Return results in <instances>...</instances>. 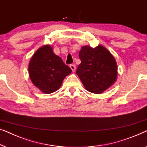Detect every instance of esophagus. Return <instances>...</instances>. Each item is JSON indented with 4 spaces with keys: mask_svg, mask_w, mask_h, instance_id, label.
<instances>
[{
    "mask_svg": "<svg viewBox=\"0 0 147 147\" xmlns=\"http://www.w3.org/2000/svg\"><path fill=\"white\" fill-rule=\"evenodd\" d=\"M70 67H71L72 71H73V72L75 71V69H76V66L75 65H70Z\"/></svg>",
    "mask_w": 147,
    "mask_h": 147,
    "instance_id": "esophagus-1",
    "label": "esophagus"
}]
</instances>
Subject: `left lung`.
<instances>
[{"instance_id":"obj_1","label":"left lung","mask_w":147,"mask_h":147,"mask_svg":"<svg viewBox=\"0 0 147 147\" xmlns=\"http://www.w3.org/2000/svg\"><path fill=\"white\" fill-rule=\"evenodd\" d=\"M78 57L81 63L76 73L88 91L101 93L115 83L117 65L114 57L105 47H82Z\"/></svg>"}]
</instances>
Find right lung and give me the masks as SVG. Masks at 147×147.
I'll use <instances>...</instances> for the list:
<instances>
[{
	"label": "right lung",
	"instance_id": "1",
	"mask_svg": "<svg viewBox=\"0 0 147 147\" xmlns=\"http://www.w3.org/2000/svg\"><path fill=\"white\" fill-rule=\"evenodd\" d=\"M28 72L34 85L44 93L51 94L61 87L64 78L72 70L53 53L50 45H45L33 55Z\"/></svg>",
	"mask_w": 147,
	"mask_h": 147
}]
</instances>
